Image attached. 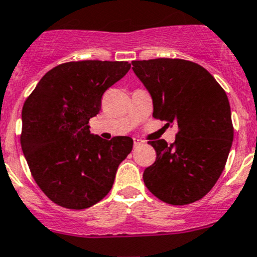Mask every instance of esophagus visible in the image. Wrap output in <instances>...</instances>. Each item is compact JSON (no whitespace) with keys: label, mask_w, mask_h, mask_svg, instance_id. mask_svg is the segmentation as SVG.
I'll use <instances>...</instances> for the list:
<instances>
[{"label":"esophagus","mask_w":257,"mask_h":257,"mask_svg":"<svg viewBox=\"0 0 257 257\" xmlns=\"http://www.w3.org/2000/svg\"><path fill=\"white\" fill-rule=\"evenodd\" d=\"M133 142H134V147H139V146H142V144L144 143V141H142V139H138V138H134L133 139Z\"/></svg>","instance_id":"1"}]
</instances>
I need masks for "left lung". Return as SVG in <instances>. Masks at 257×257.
Returning <instances> with one entry per match:
<instances>
[{"mask_svg": "<svg viewBox=\"0 0 257 257\" xmlns=\"http://www.w3.org/2000/svg\"><path fill=\"white\" fill-rule=\"evenodd\" d=\"M153 100V116L177 124L173 144L149 142L156 162L146 168L147 188L174 206L201 200L220 178L233 141L227 95L212 75L182 59L132 61Z\"/></svg>", "mask_w": 257, "mask_h": 257, "instance_id": "8db88e82", "label": "left lung"}]
</instances>
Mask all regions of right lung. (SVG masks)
I'll return each mask as SVG.
<instances>
[{
    "label": "right lung",
    "mask_w": 257,
    "mask_h": 257,
    "mask_svg": "<svg viewBox=\"0 0 257 257\" xmlns=\"http://www.w3.org/2000/svg\"><path fill=\"white\" fill-rule=\"evenodd\" d=\"M131 69L126 61L84 60L47 71L22 108L21 147L37 186L54 203L84 210L111 189L129 137L104 141L89 131L104 91Z\"/></svg>",
    "instance_id": "1"
}]
</instances>
